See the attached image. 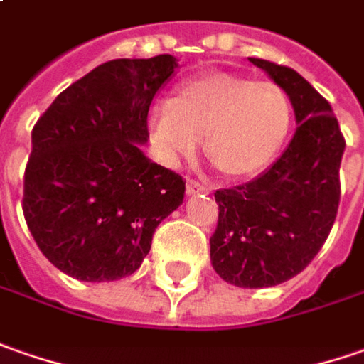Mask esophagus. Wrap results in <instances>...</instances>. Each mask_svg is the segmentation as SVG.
Here are the masks:
<instances>
[{
	"label": "esophagus",
	"instance_id": "34e87169",
	"mask_svg": "<svg viewBox=\"0 0 364 364\" xmlns=\"http://www.w3.org/2000/svg\"><path fill=\"white\" fill-rule=\"evenodd\" d=\"M185 191H187V195L209 193V189H207L205 185H201V183L193 181V179H187V183H185Z\"/></svg>",
	"mask_w": 364,
	"mask_h": 364
}]
</instances>
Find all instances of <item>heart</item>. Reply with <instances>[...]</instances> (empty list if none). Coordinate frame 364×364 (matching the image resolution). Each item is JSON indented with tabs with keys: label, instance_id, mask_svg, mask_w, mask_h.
Here are the masks:
<instances>
[{
	"label": "heart",
	"instance_id": "obj_1",
	"mask_svg": "<svg viewBox=\"0 0 364 364\" xmlns=\"http://www.w3.org/2000/svg\"><path fill=\"white\" fill-rule=\"evenodd\" d=\"M149 124L163 163L173 167L191 157L203 136L211 165L240 179L278 155L292 124V102L276 82L209 72L183 82L173 102L155 105Z\"/></svg>",
	"mask_w": 364,
	"mask_h": 364
}]
</instances>
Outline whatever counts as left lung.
I'll use <instances>...</instances> for the list:
<instances>
[{"instance_id": "left-lung-1", "label": "left lung", "mask_w": 364, "mask_h": 364, "mask_svg": "<svg viewBox=\"0 0 364 364\" xmlns=\"http://www.w3.org/2000/svg\"><path fill=\"white\" fill-rule=\"evenodd\" d=\"M280 84L296 132L280 159L254 181L215 191L220 220L211 266L240 288H269L300 274L326 242L341 201L345 136L331 105L296 70L250 58Z\"/></svg>"}]
</instances>
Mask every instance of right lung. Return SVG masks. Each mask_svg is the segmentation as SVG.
I'll return each instance as SVG.
<instances>
[{
  "label": "right lung",
  "mask_w": 364,
  "mask_h": 364,
  "mask_svg": "<svg viewBox=\"0 0 364 364\" xmlns=\"http://www.w3.org/2000/svg\"><path fill=\"white\" fill-rule=\"evenodd\" d=\"M177 58H120L70 84L32 131L23 218L60 272L112 282L141 268L185 181L143 153L149 110Z\"/></svg>",
  "instance_id": "add662e5"
}]
</instances>
